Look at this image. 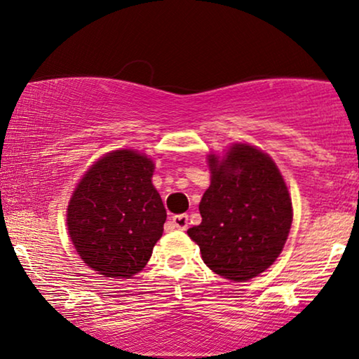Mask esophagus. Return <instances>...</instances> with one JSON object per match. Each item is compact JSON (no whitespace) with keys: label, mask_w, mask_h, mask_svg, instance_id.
<instances>
[{"label":"esophagus","mask_w":359,"mask_h":359,"mask_svg":"<svg viewBox=\"0 0 359 359\" xmlns=\"http://www.w3.org/2000/svg\"><path fill=\"white\" fill-rule=\"evenodd\" d=\"M171 223H173V226L180 228V230H186L189 225V218L186 214H181V215H175L171 217Z\"/></svg>","instance_id":"34e87169"}]
</instances>
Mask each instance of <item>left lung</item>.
Masks as SVG:
<instances>
[{
    "label": "left lung",
    "instance_id": "obj_1",
    "mask_svg": "<svg viewBox=\"0 0 359 359\" xmlns=\"http://www.w3.org/2000/svg\"><path fill=\"white\" fill-rule=\"evenodd\" d=\"M210 186L201 225L188 230L210 270L233 282L257 277L277 261L293 222L292 197L277 165L249 144L209 155Z\"/></svg>",
    "mask_w": 359,
    "mask_h": 359
}]
</instances>
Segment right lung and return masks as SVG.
<instances>
[{
  "instance_id": "obj_1",
  "label": "right lung",
  "mask_w": 359,
  "mask_h": 359,
  "mask_svg": "<svg viewBox=\"0 0 359 359\" xmlns=\"http://www.w3.org/2000/svg\"><path fill=\"white\" fill-rule=\"evenodd\" d=\"M155 165L136 150L107 154L82 176L67 205V230L97 273L131 278L152 256L167 220L154 188Z\"/></svg>"
}]
</instances>
